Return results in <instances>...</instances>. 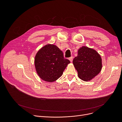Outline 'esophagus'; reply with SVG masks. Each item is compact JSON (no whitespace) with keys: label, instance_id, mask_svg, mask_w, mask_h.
<instances>
[{"label":"esophagus","instance_id":"obj_1","mask_svg":"<svg viewBox=\"0 0 122 122\" xmlns=\"http://www.w3.org/2000/svg\"><path fill=\"white\" fill-rule=\"evenodd\" d=\"M69 60L70 61V62H72L73 61V57L72 56H71V57H70V58H69Z\"/></svg>","mask_w":122,"mask_h":122}]
</instances>
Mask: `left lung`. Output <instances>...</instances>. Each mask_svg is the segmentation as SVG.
I'll return each instance as SVG.
<instances>
[{
	"mask_svg": "<svg viewBox=\"0 0 122 122\" xmlns=\"http://www.w3.org/2000/svg\"><path fill=\"white\" fill-rule=\"evenodd\" d=\"M80 79L84 81H91L97 75L102 69V59L95 50L82 46L79 50L78 56L73 61Z\"/></svg>",
	"mask_w": 122,
	"mask_h": 122,
	"instance_id": "8db88e82",
	"label": "left lung"
}]
</instances>
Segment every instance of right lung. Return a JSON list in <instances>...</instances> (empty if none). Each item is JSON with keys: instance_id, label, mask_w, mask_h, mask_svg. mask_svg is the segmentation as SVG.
Instances as JSON below:
<instances>
[{"instance_id": "obj_1", "label": "right lung", "mask_w": 122, "mask_h": 122, "mask_svg": "<svg viewBox=\"0 0 122 122\" xmlns=\"http://www.w3.org/2000/svg\"><path fill=\"white\" fill-rule=\"evenodd\" d=\"M70 61L64 58L63 52L57 46L47 44L36 53L35 65L36 72L43 80L53 82L58 79Z\"/></svg>"}]
</instances>
